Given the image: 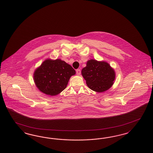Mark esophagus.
<instances>
[{
    "instance_id": "1",
    "label": "esophagus",
    "mask_w": 153,
    "mask_h": 153,
    "mask_svg": "<svg viewBox=\"0 0 153 153\" xmlns=\"http://www.w3.org/2000/svg\"><path fill=\"white\" fill-rule=\"evenodd\" d=\"M76 73H77V75H80V74H81V71H80V69H77V70H76Z\"/></svg>"
}]
</instances>
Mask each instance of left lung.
Here are the masks:
<instances>
[{
	"label": "left lung",
	"mask_w": 153,
	"mask_h": 153,
	"mask_svg": "<svg viewBox=\"0 0 153 153\" xmlns=\"http://www.w3.org/2000/svg\"><path fill=\"white\" fill-rule=\"evenodd\" d=\"M88 87L97 92H102L112 86L115 79L114 69L105 61L88 60L81 71Z\"/></svg>",
	"instance_id": "obj_1"
}]
</instances>
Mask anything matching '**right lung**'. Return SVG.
<instances>
[{
    "mask_svg": "<svg viewBox=\"0 0 153 153\" xmlns=\"http://www.w3.org/2000/svg\"><path fill=\"white\" fill-rule=\"evenodd\" d=\"M76 71L61 59H46L35 70L33 77L37 88L43 94L56 96L65 89Z\"/></svg>",
    "mask_w": 153,
    "mask_h": 153,
    "instance_id": "obj_1",
    "label": "right lung"
}]
</instances>
